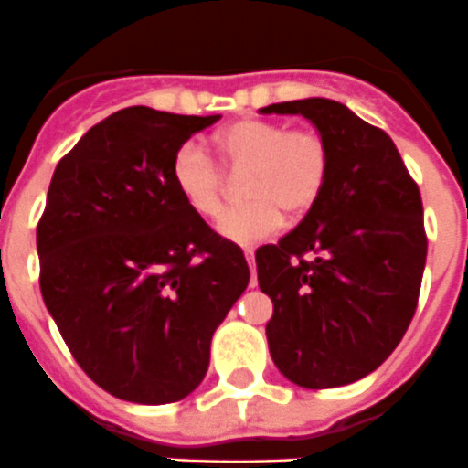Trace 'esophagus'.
Segmentation results:
<instances>
[{"instance_id":"obj_1","label":"esophagus","mask_w":468,"mask_h":468,"mask_svg":"<svg viewBox=\"0 0 468 468\" xmlns=\"http://www.w3.org/2000/svg\"><path fill=\"white\" fill-rule=\"evenodd\" d=\"M244 259L251 268V286H256V268H254V250H244Z\"/></svg>"}]
</instances>
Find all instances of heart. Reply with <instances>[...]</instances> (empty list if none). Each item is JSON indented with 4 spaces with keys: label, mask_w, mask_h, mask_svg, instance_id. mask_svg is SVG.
Segmentation results:
<instances>
[{
    "label": "heart",
    "mask_w": 468,
    "mask_h": 468,
    "mask_svg": "<svg viewBox=\"0 0 468 468\" xmlns=\"http://www.w3.org/2000/svg\"><path fill=\"white\" fill-rule=\"evenodd\" d=\"M221 163L242 182L250 203L230 209L218 233L239 244L265 239L289 218L305 217L319 203L331 176L328 142L313 128H289L280 121L242 119L214 134ZM172 184L184 203L205 218H217L229 196V176L196 142L176 149Z\"/></svg>",
    "instance_id": "1"
}]
</instances>
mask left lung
<instances>
[{"label": "left lung", "mask_w": 468, "mask_h": 468, "mask_svg": "<svg viewBox=\"0 0 468 468\" xmlns=\"http://www.w3.org/2000/svg\"><path fill=\"white\" fill-rule=\"evenodd\" d=\"M301 113L331 149L319 203L256 251L265 326L280 373L307 389L373 373L406 334L427 261L422 197L389 134L324 98L271 104Z\"/></svg>", "instance_id": "1"}]
</instances>
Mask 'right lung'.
Masks as SVG:
<instances>
[{
  "label": "right lung",
  "instance_id": "obj_1",
  "mask_svg": "<svg viewBox=\"0 0 468 468\" xmlns=\"http://www.w3.org/2000/svg\"><path fill=\"white\" fill-rule=\"evenodd\" d=\"M218 116L128 107L58 163L37 226L39 286L71 356L133 403L188 397L209 343L250 284L238 244L172 184L176 149Z\"/></svg>",
  "mask_w": 468,
  "mask_h": 468
}]
</instances>
